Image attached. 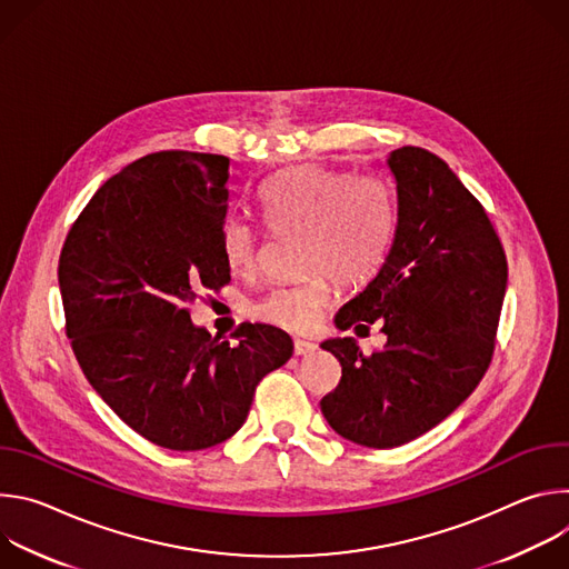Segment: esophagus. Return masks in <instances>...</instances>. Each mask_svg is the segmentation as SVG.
Listing matches in <instances>:
<instances>
[{
	"mask_svg": "<svg viewBox=\"0 0 569 569\" xmlns=\"http://www.w3.org/2000/svg\"><path fill=\"white\" fill-rule=\"evenodd\" d=\"M317 349V345L315 342H308V340H295V353L297 356H308V353H312Z\"/></svg>",
	"mask_w": 569,
	"mask_h": 569,
	"instance_id": "1",
	"label": "esophagus"
}]
</instances>
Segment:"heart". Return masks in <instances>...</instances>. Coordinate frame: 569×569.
<instances>
[{"mask_svg":"<svg viewBox=\"0 0 569 569\" xmlns=\"http://www.w3.org/2000/svg\"><path fill=\"white\" fill-rule=\"evenodd\" d=\"M259 207L277 233H301L299 283L274 286L250 312L270 327L306 333L336 292L369 283L382 268L393 233V193L376 176H351L321 164H301L259 189ZM227 266L236 274L259 268L261 238L252 222L231 216L220 229Z\"/></svg>","mask_w":569,"mask_h":569,"instance_id":"obj_1","label":"heart"}]
</instances>
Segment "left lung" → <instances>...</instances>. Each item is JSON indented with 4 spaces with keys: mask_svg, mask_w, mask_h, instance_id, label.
Here are the masks:
<instances>
[{
    "mask_svg": "<svg viewBox=\"0 0 569 569\" xmlns=\"http://www.w3.org/2000/svg\"><path fill=\"white\" fill-rule=\"evenodd\" d=\"M387 169L396 187L387 259L336 317L342 331L378 321L387 345L371 356L353 338L321 345L342 365L321 415L367 448L426 435L472 393L493 360L507 290L502 240L446 161L402 146Z\"/></svg>",
    "mask_w": 569,
    "mask_h": 569,
    "instance_id": "obj_1",
    "label": "left lung"
}]
</instances>
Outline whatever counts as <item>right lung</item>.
<instances>
[{
    "instance_id": "add662e5",
    "label": "right lung",
    "mask_w": 569,
    "mask_h": 569,
    "mask_svg": "<svg viewBox=\"0 0 569 569\" xmlns=\"http://www.w3.org/2000/svg\"><path fill=\"white\" fill-rule=\"evenodd\" d=\"M229 157L146 154L94 193L58 261L80 369L126 426L169 450L236 435L257 385L292 356L290 336L268 323H240L233 347L191 323L189 303L229 283Z\"/></svg>"
}]
</instances>
